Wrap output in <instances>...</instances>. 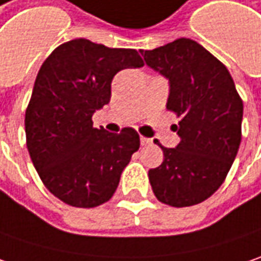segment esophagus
Here are the masks:
<instances>
[{"instance_id":"esophagus-1","label":"esophagus","mask_w":261,"mask_h":261,"mask_svg":"<svg viewBox=\"0 0 261 261\" xmlns=\"http://www.w3.org/2000/svg\"><path fill=\"white\" fill-rule=\"evenodd\" d=\"M140 143H142V146H147V144H150L152 143V140L150 139H147V137H140Z\"/></svg>"}]
</instances>
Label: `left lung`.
Returning a JSON list of instances; mask_svg holds the SVG:
<instances>
[{
    "label": "left lung",
    "mask_w": 261,
    "mask_h": 261,
    "mask_svg": "<svg viewBox=\"0 0 261 261\" xmlns=\"http://www.w3.org/2000/svg\"><path fill=\"white\" fill-rule=\"evenodd\" d=\"M146 64L169 82L166 108L181 118V142L164 147L149 171L159 201L186 207L209 198L228 175L241 143L243 100L228 68L196 40L181 38L152 51Z\"/></svg>",
    "instance_id": "8db88e82"
}]
</instances>
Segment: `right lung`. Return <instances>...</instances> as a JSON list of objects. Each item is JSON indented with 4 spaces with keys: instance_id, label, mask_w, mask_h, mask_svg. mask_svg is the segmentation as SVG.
I'll return each instance as SVG.
<instances>
[{
    "instance_id": "right-lung-1",
    "label": "right lung",
    "mask_w": 261,
    "mask_h": 261,
    "mask_svg": "<svg viewBox=\"0 0 261 261\" xmlns=\"http://www.w3.org/2000/svg\"><path fill=\"white\" fill-rule=\"evenodd\" d=\"M136 49L87 39L60 45L42 64L26 109V140L45 187L74 207H96L118 187L140 147L137 131L95 128L92 117L111 99L114 75L143 67Z\"/></svg>"
}]
</instances>
